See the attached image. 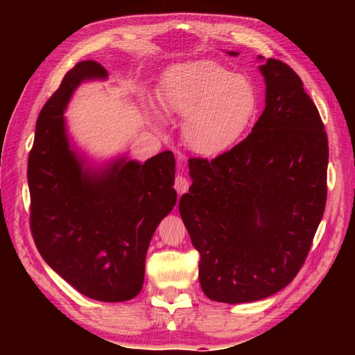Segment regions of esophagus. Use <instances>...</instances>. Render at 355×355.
I'll use <instances>...</instances> for the list:
<instances>
[{
    "label": "esophagus",
    "instance_id": "1",
    "mask_svg": "<svg viewBox=\"0 0 355 355\" xmlns=\"http://www.w3.org/2000/svg\"><path fill=\"white\" fill-rule=\"evenodd\" d=\"M173 188H175V191L178 192V194L182 196V194H184V192H188V189H189V182H188V180H186L184 177L177 175V177H175V184H173Z\"/></svg>",
    "mask_w": 355,
    "mask_h": 355
}]
</instances>
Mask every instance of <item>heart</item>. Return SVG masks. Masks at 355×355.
I'll list each match as a JSON object with an SVG mask.
<instances>
[{"label": "heart", "mask_w": 355, "mask_h": 355, "mask_svg": "<svg viewBox=\"0 0 355 355\" xmlns=\"http://www.w3.org/2000/svg\"><path fill=\"white\" fill-rule=\"evenodd\" d=\"M158 103L166 114L183 119L186 147L202 156H218L235 146L254 123L258 92L248 76L200 59L164 71L158 84ZM148 107L158 127V114Z\"/></svg>", "instance_id": "heart-1"}]
</instances>
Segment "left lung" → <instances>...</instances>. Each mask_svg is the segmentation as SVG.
Listing matches in <instances>:
<instances>
[{"mask_svg": "<svg viewBox=\"0 0 355 355\" xmlns=\"http://www.w3.org/2000/svg\"><path fill=\"white\" fill-rule=\"evenodd\" d=\"M260 71L266 106L252 133L211 161L191 158L192 184L178 203L200 254V286L216 302H254L290 284L326 207L320 112L290 65L268 59Z\"/></svg>", "mask_w": 355, "mask_h": 355, "instance_id": "left-lung-1", "label": "left lung"}]
</instances>
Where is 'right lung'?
<instances>
[{"instance_id": "1", "label": "right lung", "mask_w": 355, "mask_h": 355, "mask_svg": "<svg viewBox=\"0 0 355 355\" xmlns=\"http://www.w3.org/2000/svg\"><path fill=\"white\" fill-rule=\"evenodd\" d=\"M106 75L98 62H78L42 107L28 158L29 222L53 271L84 296L123 302L142 290L150 239L177 202L175 158L166 150L144 164L119 158L84 167L64 111L84 80Z\"/></svg>"}]
</instances>
